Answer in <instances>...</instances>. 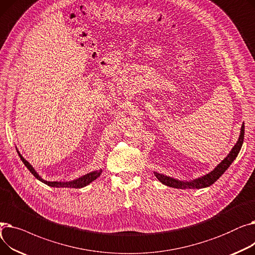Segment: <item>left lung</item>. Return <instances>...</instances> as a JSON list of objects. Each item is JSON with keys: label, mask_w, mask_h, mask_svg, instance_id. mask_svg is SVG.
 Returning a JSON list of instances; mask_svg holds the SVG:
<instances>
[{"label": "left lung", "mask_w": 255, "mask_h": 255, "mask_svg": "<svg viewBox=\"0 0 255 255\" xmlns=\"http://www.w3.org/2000/svg\"><path fill=\"white\" fill-rule=\"evenodd\" d=\"M244 133H245V126L244 123L241 127V133L239 139L237 141V143L234 145V148L232 149V151L230 152V154L227 155L222 161L214 168L211 172L207 173L206 176L197 178L193 181H179L173 178L167 177L162 175V173H158V172H154V175L156 176V178L161 182L162 184L172 187V188H178V189H200V188H206V187L211 186L212 184L215 183L222 175L224 173V171L230 167V165L233 163L234 160L237 158L241 148H242V144L244 141Z\"/></svg>", "instance_id": "1"}]
</instances>
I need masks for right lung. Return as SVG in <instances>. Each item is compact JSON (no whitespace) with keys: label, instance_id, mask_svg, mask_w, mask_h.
Wrapping results in <instances>:
<instances>
[{"label":"right lung","instance_id":"right-lung-1","mask_svg":"<svg viewBox=\"0 0 255 255\" xmlns=\"http://www.w3.org/2000/svg\"><path fill=\"white\" fill-rule=\"evenodd\" d=\"M17 153H18V156L21 159V161L23 162V164L26 166V168H28L32 172V175L35 178H37L39 181H41L42 183H44V184H46L50 187H56V188H61V187H67V188H83V187L89 185L93 181H95L98 177H100L101 172H102V169L92 171V172L87 173V175H85L83 177H80V178H78L76 180H73V181H70V182H48V181L43 180L41 177L38 175L36 170L33 168V166L20 155L18 150H17Z\"/></svg>","mask_w":255,"mask_h":255}]
</instances>
